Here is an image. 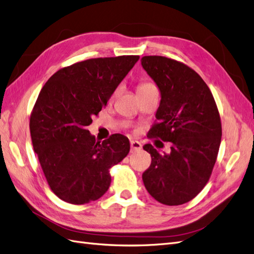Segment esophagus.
<instances>
[{"mask_svg": "<svg viewBox=\"0 0 254 254\" xmlns=\"http://www.w3.org/2000/svg\"><path fill=\"white\" fill-rule=\"evenodd\" d=\"M130 146H131V151H136L142 148L141 143L137 141H130Z\"/></svg>", "mask_w": 254, "mask_h": 254, "instance_id": "obj_1", "label": "esophagus"}]
</instances>
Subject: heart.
I'll list each match as a JSON object with an SVG mask.
<instances>
[{
    "label": "heart",
    "instance_id": "obj_1",
    "mask_svg": "<svg viewBox=\"0 0 254 254\" xmlns=\"http://www.w3.org/2000/svg\"><path fill=\"white\" fill-rule=\"evenodd\" d=\"M150 87H152V84H150V83H147V82H146V83H141V84H139V87H137V91L148 89Z\"/></svg>",
    "mask_w": 254,
    "mask_h": 254
}]
</instances>
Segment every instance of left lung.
I'll return each mask as SVG.
<instances>
[{"instance_id":"8db88e82","label":"left lung","mask_w":254,"mask_h":254,"mask_svg":"<svg viewBox=\"0 0 254 254\" xmlns=\"http://www.w3.org/2000/svg\"><path fill=\"white\" fill-rule=\"evenodd\" d=\"M144 70L161 94L157 124L149 134L171 142V152L161 155L151 144V164L143 182L157 201L183 204L196 197L209 181L221 140V123L209 87L194 70L162 56H144Z\"/></svg>"}]
</instances>
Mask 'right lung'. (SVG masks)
Instances as JSON below:
<instances>
[{
    "instance_id": "add662e5",
    "label": "right lung",
    "mask_w": 254,
    "mask_h": 254,
    "mask_svg": "<svg viewBox=\"0 0 254 254\" xmlns=\"http://www.w3.org/2000/svg\"><path fill=\"white\" fill-rule=\"evenodd\" d=\"M139 59L84 60L61 68L40 91L30 115V136L49 186L61 200H97L110 187V167L128 155V137L112 134L96 142L87 127Z\"/></svg>"
}]
</instances>
